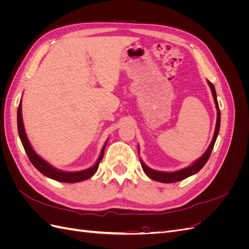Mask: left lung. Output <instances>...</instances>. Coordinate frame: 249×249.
<instances>
[{
    "instance_id": "obj_1",
    "label": "left lung",
    "mask_w": 249,
    "mask_h": 249,
    "mask_svg": "<svg viewBox=\"0 0 249 249\" xmlns=\"http://www.w3.org/2000/svg\"><path fill=\"white\" fill-rule=\"evenodd\" d=\"M208 83H209L211 90H212V94H213L214 102H215V105H216L217 122H216V127H215L213 140H212V142H211V144L208 147V149L206 150V153L203 154L198 160L195 161L191 165V166L186 167L184 169L178 170V171H175V172H162V171L154 170L152 168H149L148 166H146V165L143 163V161L140 160L142 169H143V171L145 172V175L148 178H150L154 180H157V182H161V183H176V182H178V180L185 179L188 177H191V176L195 175V173H197L203 166H205V164L208 162L209 158L211 156V153H212V150H213L215 142H216L218 133H219V129H220V110H219V106H218L216 91H215V88H214V85L212 84V83H211L210 81H208Z\"/></svg>"
}]
</instances>
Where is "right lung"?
<instances>
[{
  "instance_id": "right-lung-1",
  "label": "right lung",
  "mask_w": 249,
  "mask_h": 249,
  "mask_svg": "<svg viewBox=\"0 0 249 249\" xmlns=\"http://www.w3.org/2000/svg\"><path fill=\"white\" fill-rule=\"evenodd\" d=\"M18 130L20 141L22 143V146H24L29 160L31 161V163L34 165V167L38 171H40L43 176H46L55 180H58V182H63V183H77V182H82V180H85V179H88L89 178H91L96 172L97 168H99V165L104 157L105 147H106V144H107L106 142V144L104 145L102 149L99 160L96 161V163L92 167L82 170V171H78V172H65V171H61L54 168L52 165H50L47 161H44L42 158H40L34 152V149L32 148L31 144H30V142L27 138L24 124H22L21 101L18 105Z\"/></svg>"
}]
</instances>
